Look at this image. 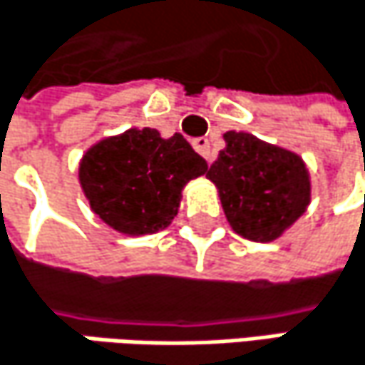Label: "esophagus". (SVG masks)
Listing matches in <instances>:
<instances>
[{
	"mask_svg": "<svg viewBox=\"0 0 365 365\" xmlns=\"http://www.w3.org/2000/svg\"><path fill=\"white\" fill-rule=\"evenodd\" d=\"M193 149H195L207 163L212 161V149H210V140H207V138H195V140H193Z\"/></svg>",
	"mask_w": 365,
	"mask_h": 365,
	"instance_id": "esophagus-1",
	"label": "esophagus"
}]
</instances>
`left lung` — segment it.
I'll use <instances>...</instances> for the list:
<instances>
[{
  "mask_svg": "<svg viewBox=\"0 0 365 365\" xmlns=\"http://www.w3.org/2000/svg\"><path fill=\"white\" fill-rule=\"evenodd\" d=\"M207 170L235 233L252 242L279 237L304 212L311 182L302 160L246 132H227Z\"/></svg>",
  "mask_w": 365,
  "mask_h": 365,
  "instance_id": "8db88e82",
  "label": "left lung"
}]
</instances>
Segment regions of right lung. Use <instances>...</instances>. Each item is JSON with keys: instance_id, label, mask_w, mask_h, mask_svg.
Segmentation results:
<instances>
[{"instance_id": "obj_1", "label": "right lung", "mask_w": 365, "mask_h": 365, "mask_svg": "<svg viewBox=\"0 0 365 365\" xmlns=\"http://www.w3.org/2000/svg\"><path fill=\"white\" fill-rule=\"evenodd\" d=\"M205 160L174 134L153 128L105 138L81 160L79 182L92 210L119 233L147 235L170 225L180 191L205 172Z\"/></svg>"}]
</instances>
